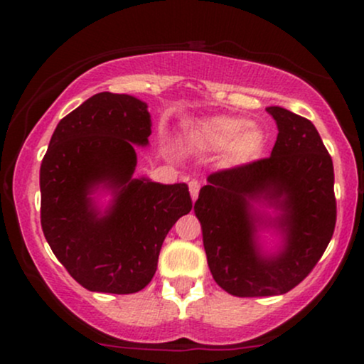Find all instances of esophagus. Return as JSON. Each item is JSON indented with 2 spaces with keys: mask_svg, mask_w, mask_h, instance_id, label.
<instances>
[{
  "mask_svg": "<svg viewBox=\"0 0 364 364\" xmlns=\"http://www.w3.org/2000/svg\"><path fill=\"white\" fill-rule=\"evenodd\" d=\"M190 195H191V200H196V196H198V191H200V183L196 181V179H193V181H190Z\"/></svg>",
  "mask_w": 364,
  "mask_h": 364,
  "instance_id": "esophagus-1",
  "label": "esophagus"
}]
</instances>
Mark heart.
Wrapping results in <instances>:
<instances>
[{
    "label": "heart",
    "mask_w": 364,
    "mask_h": 364,
    "mask_svg": "<svg viewBox=\"0 0 364 364\" xmlns=\"http://www.w3.org/2000/svg\"><path fill=\"white\" fill-rule=\"evenodd\" d=\"M191 144L205 150H224L228 164L253 161L265 147L267 136L258 124H246L243 118L214 116L188 129Z\"/></svg>",
    "instance_id": "heart-1"
}]
</instances>
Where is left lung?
<instances>
[{
	"mask_svg": "<svg viewBox=\"0 0 364 364\" xmlns=\"http://www.w3.org/2000/svg\"><path fill=\"white\" fill-rule=\"evenodd\" d=\"M267 112L279 129L270 157L212 173L195 202L212 277L240 298L284 294L298 286L336 229L333 164L318 132L284 107ZM255 203L278 215H258ZM262 225L283 235L277 254L261 252L256 232Z\"/></svg>",
	"mask_w": 364,
	"mask_h": 364,
	"instance_id": "obj_1",
	"label": "left lung"
}]
</instances>
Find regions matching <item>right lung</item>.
<instances>
[{"label": "right lung", "instance_id": "1", "mask_svg": "<svg viewBox=\"0 0 364 364\" xmlns=\"http://www.w3.org/2000/svg\"><path fill=\"white\" fill-rule=\"evenodd\" d=\"M147 104L101 92L65 116L41 164V225L53 253L85 289L132 294L157 270L169 229L193 207L185 183L133 178L149 145ZM113 193L101 213L90 195Z\"/></svg>", "mask_w": 364, "mask_h": 364}]
</instances>
